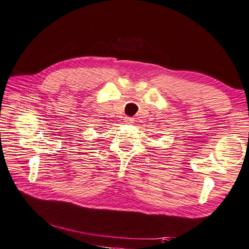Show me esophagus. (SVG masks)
I'll list each match as a JSON object with an SVG mask.
<instances>
[{
    "mask_svg": "<svg viewBox=\"0 0 249 249\" xmlns=\"http://www.w3.org/2000/svg\"><path fill=\"white\" fill-rule=\"evenodd\" d=\"M124 121L126 122V123H133V122H134V119L133 118H129V116H126V118L124 119Z\"/></svg>",
    "mask_w": 249,
    "mask_h": 249,
    "instance_id": "34e87169",
    "label": "esophagus"
}]
</instances>
